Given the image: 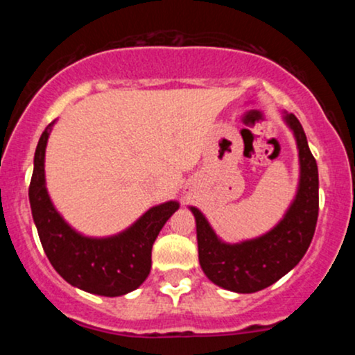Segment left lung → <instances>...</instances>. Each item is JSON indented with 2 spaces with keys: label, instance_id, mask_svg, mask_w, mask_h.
Listing matches in <instances>:
<instances>
[{
  "label": "left lung",
  "instance_id": "8db88e82",
  "mask_svg": "<svg viewBox=\"0 0 355 355\" xmlns=\"http://www.w3.org/2000/svg\"><path fill=\"white\" fill-rule=\"evenodd\" d=\"M285 121L299 148L300 180L284 218L262 237L240 243L222 242L203 214L190 207L197 222L198 260L202 270L218 287L239 294L259 292L291 272L311 245L319 215V172L302 125L292 113Z\"/></svg>",
  "mask_w": 355,
  "mask_h": 355
}]
</instances>
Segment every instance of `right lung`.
<instances>
[{"label": "right lung", "mask_w": 355, "mask_h": 355, "mask_svg": "<svg viewBox=\"0 0 355 355\" xmlns=\"http://www.w3.org/2000/svg\"><path fill=\"white\" fill-rule=\"evenodd\" d=\"M53 123L44 128L36 146L33 177L28 190L44 254L73 287L105 297L128 294L148 277L155 239L180 205L165 202L152 207L130 229L113 237H83L56 211L44 185V150Z\"/></svg>", "instance_id": "right-lung-1"}]
</instances>
